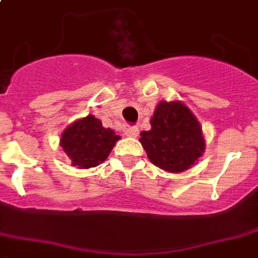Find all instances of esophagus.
Segmentation results:
<instances>
[{
  "mask_svg": "<svg viewBox=\"0 0 258 258\" xmlns=\"http://www.w3.org/2000/svg\"><path fill=\"white\" fill-rule=\"evenodd\" d=\"M140 131H138L137 126H127L125 129V134H126L127 137H137Z\"/></svg>",
  "mask_w": 258,
  "mask_h": 258,
  "instance_id": "34e87169",
  "label": "esophagus"
}]
</instances>
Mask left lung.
Segmentation results:
<instances>
[{
	"instance_id": "1",
	"label": "left lung",
	"mask_w": 258,
	"mask_h": 258,
	"mask_svg": "<svg viewBox=\"0 0 258 258\" xmlns=\"http://www.w3.org/2000/svg\"><path fill=\"white\" fill-rule=\"evenodd\" d=\"M152 129L142 132L140 142L159 169L179 172L190 169L204 152L201 124L179 101H161L153 114Z\"/></svg>"
}]
</instances>
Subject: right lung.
Segmentation results:
<instances>
[{
  "label": "right lung",
  "mask_w": 258,
  "mask_h": 258,
  "mask_svg": "<svg viewBox=\"0 0 258 258\" xmlns=\"http://www.w3.org/2000/svg\"><path fill=\"white\" fill-rule=\"evenodd\" d=\"M120 140L112 129L104 127L95 116L76 121L61 134L60 146L79 169H89L104 162Z\"/></svg>",
  "instance_id": "obj_1"
}]
</instances>
